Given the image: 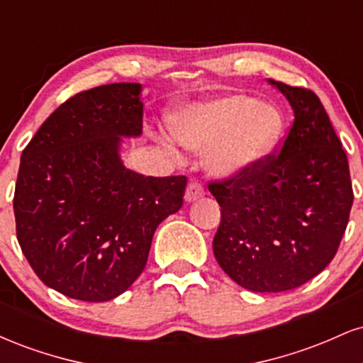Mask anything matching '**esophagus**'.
<instances>
[{"label": "esophagus", "instance_id": "1", "mask_svg": "<svg viewBox=\"0 0 363 363\" xmlns=\"http://www.w3.org/2000/svg\"><path fill=\"white\" fill-rule=\"evenodd\" d=\"M205 196V189H203V186L199 184V182H189V186H187L186 189V201L187 203H193V201H198L199 198H203Z\"/></svg>", "mask_w": 363, "mask_h": 363}]
</instances>
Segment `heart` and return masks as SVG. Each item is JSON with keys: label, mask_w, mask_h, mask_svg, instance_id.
I'll return each mask as SVG.
<instances>
[{"label": "heart", "mask_w": 363, "mask_h": 363, "mask_svg": "<svg viewBox=\"0 0 363 363\" xmlns=\"http://www.w3.org/2000/svg\"><path fill=\"white\" fill-rule=\"evenodd\" d=\"M174 136L194 152L206 150V169L230 179L251 172L281 140L285 121L269 104L227 95L186 106L170 121Z\"/></svg>", "instance_id": "heart-1"}]
</instances>
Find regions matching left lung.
Here are the masks:
<instances>
[{
	"label": "left lung",
	"mask_w": 363,
	"mask_h": 363,
	"mask_svg": "<svg viewBox=\"0 0 363 363\" xmlns=\"http://www.w3.org/2000/svg\"><path fill=\"white\" fill-rule=\"evenodd\" d=\"M268 82L295 116L280 153L244 176L208 184L222 208L216 261L251 291L294 290L323 272L353 205L347 153L318 95Z\"/></svg>",
	"instance_id": "left-lung-1"
}]
</instances>
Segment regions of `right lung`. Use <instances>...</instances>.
<instances>
[{"label":"right lung","instance_id":"1","mask_svg":"<svg viewBox=\"0 0 363 363\" xmlns=\"http://www.w3.org/2000/svg\"><path fill=\"white\" fill-rule=\"evenodd\" d=\"M141 131V85L111 83L61 104L23 150L16 239L37 277L66 297L106 302L126 291L157 227L182 206L184 176L124 167L123 138Z\"/></svg>","mask_w":363,"mask_h":363}]
</instances>
